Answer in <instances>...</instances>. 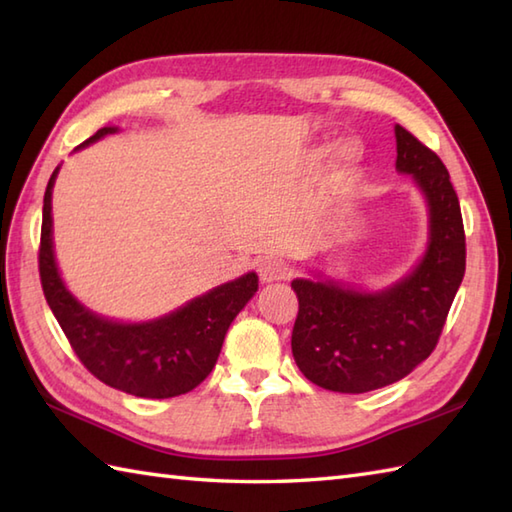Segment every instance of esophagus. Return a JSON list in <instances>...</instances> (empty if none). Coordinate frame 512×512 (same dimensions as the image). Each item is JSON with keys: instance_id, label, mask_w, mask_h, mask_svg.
<instances>
[{"instance_id": "34e87169", "label": "esophagus", "mask_w": 512, "mask_h": 512, "mask_svg": "<svg viewBox=\"0 0 512 512\" xmlns=\"http://www.w3.org/2000/svg\"><path fill=\"white\" fill-rule=\"evenodd\" d=\"M257 273H259V279H262L264 284H270V281L286 279L290 275V266H288V262H284V259L268 257V259H262V262H259Z\"/></svg>"}]
</instances>
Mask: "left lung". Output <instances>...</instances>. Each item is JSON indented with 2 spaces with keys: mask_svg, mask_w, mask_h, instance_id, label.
I'll use <instances>...</instances> for the list:
<instances>
[{
  "mask_svg": "<svg viewBox=\"0 0 512 512\" xmlns=\"http://www.w3.org/2000/svg\"><path fill=\"white\" fill-rule=\"evenodd\" d=\"M396 169L429 202V246L409 277L383 292L332 279H295L299 314L292 356L314 385L365 394L405 378L436 350L466 268L462 211L449 171L427 145L396 125Z\"/></svg>",
  "mask_w": 512,
  "mask_h": 512,
  "instance_id": "1",
  "label": "left lung"
}]
</instances>
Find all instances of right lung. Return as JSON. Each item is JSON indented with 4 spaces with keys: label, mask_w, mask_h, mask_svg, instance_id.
<instances>
[{
    "label": "right lung",
    "mask_w": 512,
    "mask_h": 512,
    "mask_svg": "<svg viewBox=\"0 0 512 512\" xmlns=\"http://www.w3.org/2000/svg\"><path fill=\"white\" fill-rule=\"evenodd\" d=\"M103 127L85 145L114 134ZM54 169L43 195L39 277L48 306L68 336L74 354L101 383L140 398H173L198 387L211 374L228 325L257 292V275L248 273L180 310L147 323H116L85 310L59 277L52 253Z\"/></svg>",
    "instance_id": "obj_1"
}]
</instances>
